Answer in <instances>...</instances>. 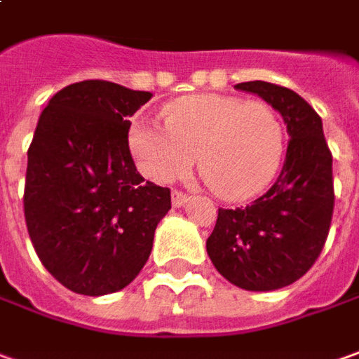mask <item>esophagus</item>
I'll use <instances>...</instances> for the list:
<instances>
[{"mask_svg":"<svg viewBox=\"0 0 359 359\" xmlns=\"http://www.w3.org/2000/svg\"><path fill=\"white\" fill-rule=\"evenodd\" d=\"M187 201H189V195L182 194V191H174V194H172V205H174V207H184Z\"/></svg>","mask_w":359,"mask_h":359,"instance_id":"1","label":"esophagus"}]
</instances>
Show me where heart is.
I'll return each mask as SVG.
<instances>
[{
    "mask_svg": "<svg viewBox=\"0 0 359 359\" xmlns=\"http://www.w3.org/2000/svg\"><path fill=\"white\" fill-rule=\"evenodd\" d=\"M164 128L135 123L128 147L140 172L158 184L185 175L195 164L212 194L242 201L262 194L278 174L285 127L262 101L194 95L162 111Z\"/></svg>",
    "mask_w": 359,
    "mask_h": 359,
    "instance_id": "obj_1",
    "label": "heart"
}]
</instances>
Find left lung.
<instances>
[{
	"label": "left lung",
	"mask_w": 359,
	"mask_h": 359,
	"mask_svg": "<svg viewBox=\"0 0 359 359\" xmlns=\"http://www.w3.org/2000/svg\"><path fill=\"white\" fill-rule=\"evenodd\" d=\"M287 125V154L276 184L246 207L219 209L207 238L212 266L246 291L287 287L307 273L325 246L332 209V154L316 111L295 91L268 81H244Z\"/></svg>",
	"instance_id": "1"
}]
</instances>
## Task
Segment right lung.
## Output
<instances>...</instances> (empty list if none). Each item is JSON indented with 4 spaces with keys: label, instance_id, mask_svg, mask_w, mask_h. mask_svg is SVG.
Here are the masks:
<instances>
[{
    "label": "right lung",
    "instance_id": "obj_1",
    "mask_svg": "<svg viewBox=\"0 0 359 359\" xmlns=\"http://www.w3.org/2000/svg\"><path fill=\"white\" fill-rule=\"evenodd\" d=\"M150 91L86 80L52 95L29 147L25 221L36 256L64 287L100 297L144 268L168 187L144 182L128 128Z\"/></svg>",
    "mask_w": 359,
    "mask_h": 359
}]
</instances>
